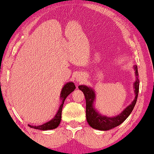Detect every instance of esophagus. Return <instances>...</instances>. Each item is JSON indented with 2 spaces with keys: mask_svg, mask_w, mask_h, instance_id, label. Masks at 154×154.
<instances>
[{
  "mask_svg": "<svg viewBox=\"0 0 154 154\" xmlns=\"http://www.w3.org/2000/svg\"><path fill=\"white\" fill-rule=\"evenodd\" d=\"M83 77H81L80 75L79 76H78V77H77V80L78 81V82H83Z\"/></svg>",
  "mask_w": 154,
  "mask_h": 154,
  "instance_id": "34e87169",
  "label": "esophagus"
}]
</instances>
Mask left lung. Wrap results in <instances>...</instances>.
<instances>
[{
	"label": "left lung",
	"mask_w": 154,
	"mask_h": 154,
	"mask_svg": "<svg viewBox=\"0 0 154 154\" xmlns=\"http://www.w3.org/2000/svg\"><path fill=\"white\" fill-rule=\"evenodd\" d=\"M135 70H136V81L134 83L135 92H136V97L133 103L128 106L118 116L114 118H108L106 116H103L100 115L95 111L93 108L92 104H93L94 100H95V92L91 88L85 85H79L78 87L80 90H82L84 93L86 100V118L88 120L89 125L95 129L100 131H107L110 129L113 128L120 125L126 118L130 116L132 112L135 105H136L137 98H138V91H139V79H138V72L137 66H135Z\"/></svg>",
	"instance_id": "1"
}]
</instances>
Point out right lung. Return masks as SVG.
Wrapping results in <instances>:
<instances>
[{
    "mask_svg": "<svg viewBox=\"0 0 154 154\" xmlns=\"http://www.w3.org/2000/svg\"><path fill=\"white\" fill-rule=\"evenodd\" d=\"M75 85L73 82H68L64 85L62 92H61V99H62V104H61L60 107H59V109L58 112H57L56 116H54V118L52 120L47 122V123L43 124V125H38V126H34V125H29V126L32 128L38 129V130L42 131L51 130V129H54L57 128V126L59 125V123H60L61 118H62V110L64 100H65L66 97H67L72 92H73L74 90H75Z\"/></svg>",
    "mask_w": 154,
    "mask_h": 154,
    "instance_id": "obj_1",
    "label": "right lung"
}]
</instances>
